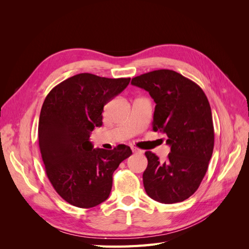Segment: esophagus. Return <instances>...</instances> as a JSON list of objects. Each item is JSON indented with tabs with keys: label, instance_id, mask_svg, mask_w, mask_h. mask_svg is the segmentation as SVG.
Instances as JSON below:
<instances>
[{
	"label": "esophagus",
	"instance_id": "obj_1",
	"mask_svg": "<svg viewBox=\"0 0 249 249\" xmlns=\"http://www.w3.org/2000/svg\"><path fill=\"white\" fill-rule=\"evenodd\" d=\"M131 149H132V152L135 153V154H141L142 153V150L137 148L136 146H131Z\"/></svg>",
	"mask_w": 249,
	"mask_h": 249
}]
</instances>
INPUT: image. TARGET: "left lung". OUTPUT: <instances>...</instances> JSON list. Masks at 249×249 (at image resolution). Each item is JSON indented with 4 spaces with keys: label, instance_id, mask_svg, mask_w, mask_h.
Instances as JSON below:
<instances>
[{
    "label": "left lung",
    "instance_id": "obj_1",
    "mask_svg": "<svg viewBox=\"0 0 249 249\" xmlns=\"http://www.w3.org/2000/svg\"><path fill=\"white\" fill-rule=\"evenodd\" d=\"M156 103L153 130L167 135V160L145 152L143 185L150 198L175 203L189 198L205 177L214 148V125L209 101L193 81L170 70H158L132 79Z\"/></svg>",
    "mask_w": 249,
    "mask_h": 249
}]
</instances>
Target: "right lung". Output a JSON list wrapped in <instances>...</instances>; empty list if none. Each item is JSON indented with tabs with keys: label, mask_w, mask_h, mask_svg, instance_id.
I'll return each instance as SVG.
<instances>
[{
	"label": "right lung",
	"mask_w": 249,
	"mask_h": 249,
	"mask_svg": "<svg viewBox=\"0 0 249 249\" xmlns=\"http://www.w3.org/2000/svg\"><path fill=\"white\" fill-rule=\"evenodd\" d=\"M130 78L79 73L53 88L40 111L38 142L47 176L71 205L88 209L106 200L113 172L132 155L130 146L93 148L90 133L103 124L104 106L129 85Z\"/></svg>",
	"instance_id": "add662e5"
}]
</instances>
